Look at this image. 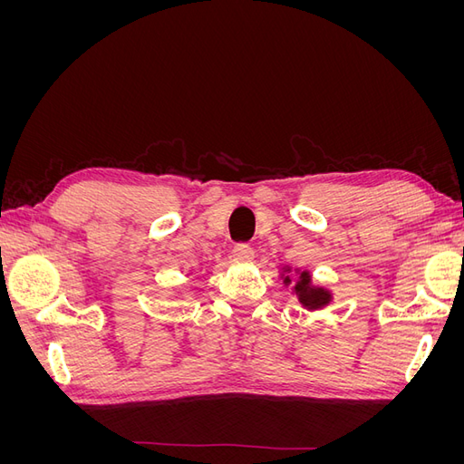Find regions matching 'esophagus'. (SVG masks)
I'll list each match as a JSON object with an SVG mask.
<instances>
[{
    "label": "esophagus",
    "mask_w": 464,
    "mask_h": 464,
    "mask_svg": "<svg viewBox=\"0 0 464 464\" xmlns=\"http://www.w3.org/2000/svg\"><path fill=\"white\" fill-rule=\"evenodd\" d=\"M256 256V251L251 249L247 244H236L232 249V257L236 261H251Z\"/></svg>",
    "instance_id": "esophagus-1"
}]
</instances>
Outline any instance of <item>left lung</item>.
<instances>
[{"label":"left lung","mask_w":464,"mask_h":464,"mask_svg":"<svg viewBox=\"0 0 464 464\" xmlns=\"http://www.w3.org/2000/svg\"><path fill=\"white\" fill-rule=\"evenodd\" d=\"M285 273H290V266H285ZM283 273L285 278V285H290V276ZM300 273V271H298ZM294 292H296V296L300 300V304L305 307V310H321V307H325L331 302V292L327 288H321V286H314L312 285V276L310 271H302L300 278L296 280V286H294Z\"/></svg>","instance_id":"8db88e82"}]
</instances>
